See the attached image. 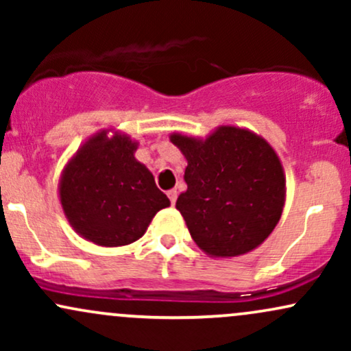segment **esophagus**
I'll list each match as a JSON object with an SVG mask.
<instances>
[{
  "mask_svg": "<svg viewBox=\"0 0 351 351\" xmlns=\"http://www.w3.org/2000/svg\"><path fill=\"white\" fill-rule=\"evenodd\" d=\"M167 195H168V198H170L171 204H175L176 203V198H178V191H176V189H170V191H168Z\"/></svg>",
  "mask_w": 351,
  "mask_h": 351,
  "instance_id": "34e87169",
  "label": "esophagus"
}]
</instances>
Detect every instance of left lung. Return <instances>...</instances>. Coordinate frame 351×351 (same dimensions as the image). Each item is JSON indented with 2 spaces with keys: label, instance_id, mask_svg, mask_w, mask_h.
<instances>
[{
  "label": "left lung",
  "instance_id": "8db88e82",
  "mask_svg": "<svg viewBox=\"0 0 351 351\" xmlns=\"http://www.w3.org/2000/svg\"><path fill=\"white\" fill-rule=\"evenodd\" d=\"M170 142L188 162L176 209L196 245L209 257L259 247L285 204L284 168L271 143L236 125H219L206 138L173 132Z\"/></svg>",
  "mask_w": 351,
  "mask_h": 351
}]
</instances>
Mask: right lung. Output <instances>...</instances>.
I'll list each match as a JSON object with an SVG mask.
<instances>
[{"mask_svg": "<svg viewBox=\"0 0 351 351\" xmlns=\"http://www.w3.org/2000/svg\"><path fill=\"white\" fill-rule=\"evenodd\" d=\"M138 142L106 128L87 138L66 163L59 180L64 215L80 237L104 247L140 239L170 199L152 171L135 158Z\"/></svg>", "mask_w": 351, "mask_h": 351, "instance_id": "add662e5", "label": "right lung"}]
</instances>
